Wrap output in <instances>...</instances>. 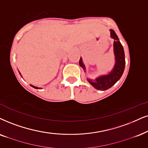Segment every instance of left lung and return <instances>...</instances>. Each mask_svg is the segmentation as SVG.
<instances>
[{"mask_svg":"<svg viewBox=\"0 0 148 148\" xmlns=\"http://www.w3.org/2000/svg\"><path fill=\"white\" fill-rule=\"evenodd\" d=\"M110 32H111V37L114 40L113 52L115 55V65L111 72H108L107 74L101 75L97 77L95 80H89L87 78L88 82L93 87L98 90L105 91L115 85L122 76L126 64L124 51L122 45L119 42L118 37L116 35L115 31L110 29ZM79 65L85 72V65L83 63L81 57L79 61Z\"/></svg>","mask_w":148,"mask_h":148,"instance_id":"8db88e82","label":"left lung"}]
</instances>
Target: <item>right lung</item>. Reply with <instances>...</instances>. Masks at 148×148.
<instances>
[{
    "label": "right lung",
    "instance_id": "1",
    "mask_svg": "<svg viewBox=\"0 0 148 148\" xmlns=\"http://www.w3.org/2000/svg\"><path fill=\"white\" fill-rule=\"evenodd\" d=\"M20 73V72H19ZM20 75H21V74H20ZM21 76H22V75H21ZM31 85V87H33V88H35V89H41V88H40V87H35V86H33V85Z\"/></svg>",
    "mask_w": 148,
    "mask_h": 148
}]
</instances>
